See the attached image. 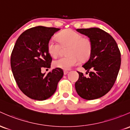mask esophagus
<instances>
[{"instance_id":"obj_1","label":"esophagus","mask_w":130,"mask_h":130,"mask_svg":"<svg viewBox=\"0 0 130 130\" xmlns=\"http://www.w3.org/2000/svg\"><path fill=\"white\" fill-rule=\"evenodd\" d=\"M68 71H67V70H64L63 71L64 75H67V74H68Z\"/></svg>"}]
</instances>
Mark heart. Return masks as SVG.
Masks as SVG:
<instances>
[{
    "label": "heart",
    "instance_id": "heart-1",
    "mask_svg": "<svg viewBox=\"0 0 130 130\" xmlns=\"http://www.w3.org/2000/svg\"><path fill=\"white\" fill-rule=\"evenodd\" d=\"M58 41L51 39L47 45L50 55L56 58L60 54L62 48L68 47V56L59 58L53 62L54 67L62 70L71 69L81 61H85L90 57L92 50L91 39L72 29H67L57 36Z\"/></svg>",
    "mask_w": 130,
    "mask_h": 130
}]
</instances>
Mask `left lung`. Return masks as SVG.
<instances>
[{
    "label": "left lung",
    "instance_id": "obj_1",
    "mask_svg": "<svg viewBox=\"0 0 130 130\" xmlns=\"http://www.w3.org/2000/svg\"><path fill=\"white\" fill-rule=\"evenodd\" d=\"M76 31L91 39L92 50L90 57L83 65L89 76L86 78L78 72L79 78L75 89L83 99H98L106 94L116 81L121 65L120 51L112 36L102 29L91 28ZM91 69L93 72H89Z\"/></svg>",
    "mask_w": 130,
    "mask_h": 130
}]
</instances>
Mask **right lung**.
<instances>
[{
    "mask_svg": "<svg viewBox=\"0 0 130 130\" xmlns=\"http://www.w3.org/2000/svg\"><path fill=\"white\" fill-rule=\"evenodd\" d=\"M59 28L39 26L29 28L18 37L10 58L11 68L20 89L28 98L44 101L54 94L63 70L56 68L47 75L42 68H49L52 58L47 45Z\"/></svg>",
    "mask_w": 130,
    "mask_h": 130,
    "instance_id": "right-lung-1",
    "label": "right lung"
}]
</instances>
